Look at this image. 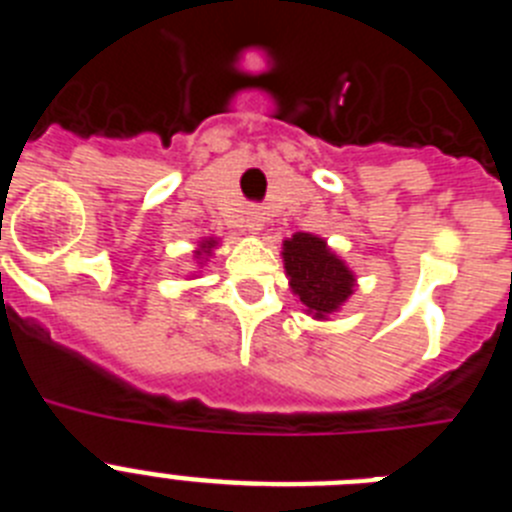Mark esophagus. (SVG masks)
<instances>
[{
  "label": "esophagus",
  "mask_w": 512,
  "mask_h": 512,
  "mask_svg": "<svg viewBox=\"0 0 512 512\" xmlns=\"http://www.w3.org/2000/svg\"><path fill=\"white\" fill-rule=\"evenodd\" d=\"M261 225H264V212H259V210H251V212H248L246 228H248V230H261Z\"/></svg>",
  "instance_id": "1"
}]
</instances>
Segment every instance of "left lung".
I'll use <instances>...</instances> for the list:
<instances>
[{"label": "left lung", "mask_w": 512, "mask_h": 512, "mask_svg": "<svg viewBox=\"0 0 512 512\" xmlns=\"http://www.w3.org/2000/svg\"><path fill=\"white\" fill-rule=\"evenodd\" d=\"M284 269L295 295L307 310L315 312V318L336 310L354 287V277L343 261L328 251L325 241L310 233H297L284 241Z\"/></svg>", "instance_id": "left-lung-1"}]
</instances>
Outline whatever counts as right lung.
<instances>
[{
    "label": "right lung",
    "mask_w": 512,
    "mask_h": 512,
    "mask_svg": "<svg viewBox=\"0 0 512 512\" xmlns=\"http://www.w3.org/2000/svg\"><path fill=\"white\" fill-rule=\"evenodd\" d=\"M210 246H212V243H210Z\"/></svg>",
    "instance_id": "obj_1"
}]
</instances>
